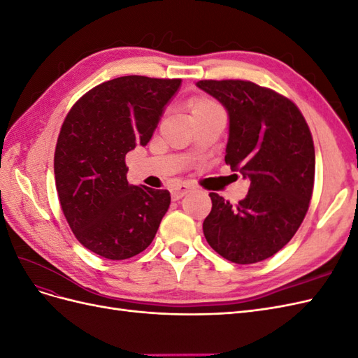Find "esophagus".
Masks as SVG:
<instances>
[{"label":"esophagus","mask_w":358,"mask_h":358,"mask_svg":"<svg viewBox=\"0 0 358 358\" xmlns=\"http://www.w3.org/2000/svg\"><path fill=\"white\" fill-rule=\"evenodd\" d=\"M194 189V187L192 185H189V183H180V185H178V187H175L171 189V199L173 200H179V199H182L183 196H187L188 192H191Z\"/></svg>","instance_id":"1"}]
</instances>
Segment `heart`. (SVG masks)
<instances>
[{
	"label": "heart",
	"instance_id": "1",
	"mask_svg": "<svg viewBox=\"0 0 358 358\" xmlns=\"http://www.w3.org/2000/svg\"><path fill=\"white\" fill-rule=\"evenodd\" d=\"M213 106H216V104L208 99H194L189 101V110L192 113V112H197L201 109H208V107H213Z\"/></svg>",
	"mask_w": 358,
	"mask_h": 358
}]
</instances>
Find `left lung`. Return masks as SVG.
I'll use <instances>...</instances> for the list:
<instances>
[{"label": "left lung", "instance_id": "1", "mask_svg": "<svg viewBox=\"0 0 358 358\" xmlns=\"http://www.w3.org/2000/svg\"><path fill=\"white\" fill-rule=\"evenodd\" d=\"M229 112L225 164L251 180L233 208L210 192L203 222L208 243L225 259L252 264L275 255L305 220L315 179V149L299 107L249 80H200Z\"/></svg>", "mask_w": 358, "mask_h": 358}]
</instances>
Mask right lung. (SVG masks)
<instances>
[{"label":"right lung","instance_id":"right-lung-1","mask_svg":"<svg viewBox=\"0 0 358 358\" xmlns=\"http://www.w3.org/2000/svg\"><path fill=\"white\" fill-rule=\"evenodd\" d=\"M180 82L122 76L86 92L64 119L53 158L61 209L96 255L127 259L154 241L170 192L129 185L125 155L148 145Z\"/></svg>","mask_w":358,"mask_h":358}]
</instances>
